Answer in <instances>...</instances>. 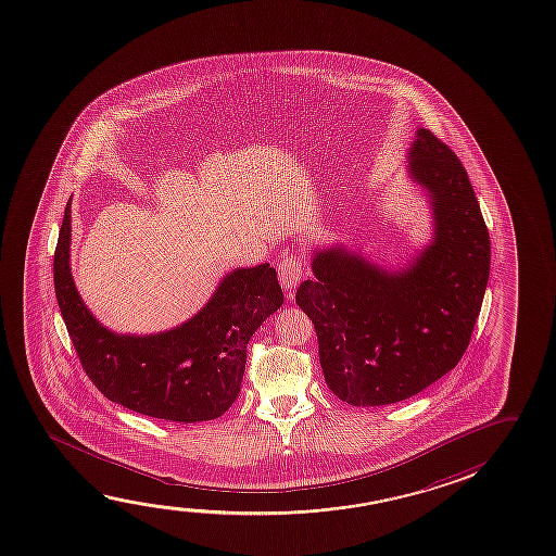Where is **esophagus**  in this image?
<instances>
[{"mask_svg": "<svg viewBox=\"0 0 556 556\" xmlns=\"http://www.w3.org/2000/svg\"><path fill=\"white\" fill-rule=\"evenodd\" d=\"M277 271H279V281H281L282 289L289 292V296H291L292 291H294V289L299 287L300 281H302V271H304L300 257H285L281 264H279Z\"/></svg>", "mask_w": 556, "mask_h": 556, "instance_id": "obj_1", "label": "esophagus"}]
</instances>
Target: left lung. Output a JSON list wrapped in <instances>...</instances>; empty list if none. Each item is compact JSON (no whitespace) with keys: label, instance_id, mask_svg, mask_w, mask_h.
Segmentation results:
<instances>
[{"label":"left lung","instance_id":"8db88e82","mask_svg":"<svg viewBox=\"0 0 556 556\" xmlns=\"http://www.w3.org/2000/svg\"><path fill=\"white\" fill-rule=\"evenodd\" d=\"M408 175L428 198L433 235L391 269L344 244L314 248L296 304L316 327L325 383L351 406L406 401L458 364L488 289L491 242L468 173L418 128Z\"/></svg>","mask_w":556,"mask_h":556}]
</instances>
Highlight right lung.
<instances>
[{
  "mask_svg": "<svg viewBox=\"0 0 556 556\" xmlns=\"http://www.w3.org/2000/svg\"><path fill=\"white\" fill-rule=\"evenodd\" d=\"M53 282L73 346L98 391L128 410L182 424L219 418L231 408L247 368L248 341L282 304L274 267H237L185 324L162 333H115L86 308L73 281L71 198Z\"/></svg>",
  "mask_w": 556,
  "mask_h": 556,
  "instance_id": "obj_1",
  "label": "right lung"
}]
</instances>
